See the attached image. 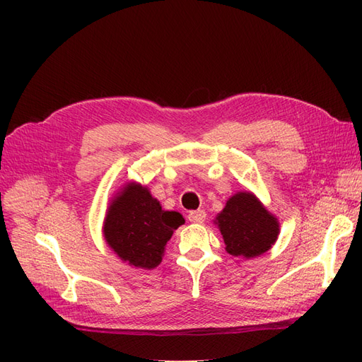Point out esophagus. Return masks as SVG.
<instances>
[{
  "label": "esophagus",
  "mask_w": 362,
  "mask_h": 362,
  "mask_svg": "<svg viewBox=\"0 0 362 362\" xmlns=\"http://www.w3.org/2000/svg\"><path fill=\"white\" fill-rule=\"evenodd\" d=\"M187 217H189V221L193 223H204L206 214L204 210H194V211H190Z\"/></svg>",
  "instance_id": "esophagus-1"
}]
</instances>
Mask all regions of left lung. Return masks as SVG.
I'll return each mask as SVG.
<instances>
[{"label":"left lung","mask_w":362,"mask_h":362,"mask_svg":"<svg viewBox=\"0 0 362 362\" xmlns=\"http://www.w3.org/2000/svg\"><path fill=\"white\" fill-rule=\"evenodd\" d=\"M216 225L221 229L226 252L233 257H259L275 245L279 234L278 218L250 192L231 196L217 214Z\"/></svg>","instance_id":"left-lung-1"}]
</instances>
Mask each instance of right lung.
Instances as JSON below:
<instances>
[{"mask_svg": "<svg viewBox=\"0 0 362 362\" xmlns=\"http://www.w3.org/2000/svg\"><path fill=\"white\" fill-rule=\"evenodd\" d=\"M184 223L177 211H164L146 187L128 182L115 196L104 221V238L129 266L157 267L175 229Z\"/></svg>", "mask_w": 362, "mask_h": 362, "instance_id": "1", "label": "right lung"}]
</instances>
